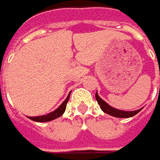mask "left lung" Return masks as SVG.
<instances>
[{"label": "left lung", "mask_w": 160, "mask_h": 160, "mask_svg": "<svg viewBox=\"0 0 160 160\" xmlns=\"http://www.w3.org/2000/svg\"><path fill=\"white\" fill-rule=\"evenodd\" d=\"M96 99H97L98 105L100 106V108L102 110L103 112H105L108 114H110L112 116H114V117L118 118H129L132 117L134 115H136L137 113L140 112L142 109H139V110H137V111H131V112H127V111H122V110H118V109H115V108H112L108 105V103H106L104 100H103L101 98L99 97L98 95V93L96 92Z\"/></svg>", "instance_id": "obj_1"}]
</instances>
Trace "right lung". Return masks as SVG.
I'll use <instances>...</instances> for the list:
<instances>
[{
    "mask_svg": "<svg viewBox=\"0 0 160 160\" xmlns=\"http://www.w3.org/2000/svg\"><path fill=\"white\" fill-rule=\"evenodd\" d=\"M69 95H70V94L68 95L67 98L64 100V102H63L55 111L50 112V113H48L47 115H41V116H36V117H29V119L32 120L34 122H50V121H52V120H54V119H56V118L62 116L63 113H64V112H65V110H66L67 103L68 102V99H69Z\"/></svg>",
    "mask_w": 160,
    "mask_h": 160,
    "instance_id": "obj_1",
    "label": "right lung"
}]
</instances>
